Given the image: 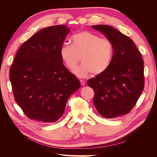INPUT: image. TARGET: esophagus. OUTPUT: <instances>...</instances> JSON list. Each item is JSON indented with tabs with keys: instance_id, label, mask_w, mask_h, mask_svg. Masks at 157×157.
Wrapping results in <instances>:
<instances>
[{
	"instance_id": "34e87169",
	"label": "esophagus",
	"mask_w": 157,
	"mask_h": 157,
	"mask_svg": "<svg viewBox=\"0 0 157 157\" xmlns=\"http://www.w3.org/2000/svg\"><path fill=\"white\" fill-rule=\"evenodd\" d=\"M80 84H81L82 86H84V85L85 84V82L83 80H80Z\"/></svg>"
}]
</instances>
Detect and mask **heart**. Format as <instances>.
I'll list each match as a JSON object with an SVG mask.
<instances>
[{"label": "heart", "instance_id": "obj_1", "mask_svg": "<svg viewBox=\"0 0 157 157\" xmlns=\"http://www.w3.org/2000/svg\"><path fill=\"white\" fill-rule=\"evenodd\" d=\"M72 45L64 44L60 48V56L69 69H74L81 56L82 63L75 70L79 77L92 73L98 75L107 69L111 63L113 47L106 38L87 31L76 33L71 36Z\"/></svg>", "mask_w": 157, "mask_h": 157}]
</instances>
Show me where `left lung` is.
Instances as JSON below:
<instances>
[{
    "label": "left lung",
    "instance_id": "left-lung-1",
    "mask_svg": "<svg viewBox=\"0 0 157 157\" xmlns=\"http://www.w3.org/2000/svg\"><path fill=\"white\" fill-rule=\"evenodd\" d=\"M92 27L105 35L113 47L107 69L87 81L94 91V106L106 118L126 115L144 88V59L133 40L115 28L106 25Z\"/></svg>",
    "mask_w": 157,
    "mask_h": 157
}]
</instances>
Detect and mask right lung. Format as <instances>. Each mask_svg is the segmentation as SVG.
I'll list each match as a JSON object with an SVG mask.
<instances>
[{
    "mask_svg": "<svg viewBox=\"0 0 157 157\" xmlns=\"http://www.w3.org/2000/svg\"><path fill=\"white\" fill-rule=\"evenodd\" d=\"M69 31L65 25L44 28L21 45L14 58L10 69L13 97L30 119L58 121L69 98L80 87L60 56Z\"/></svg>",
    "mask_w": 157,
    "mask_h": 157,
    "instance_id": "obj_1",
    "label": "right lung"
}]
</instances>
